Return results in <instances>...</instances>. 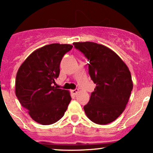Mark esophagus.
<instances>
[{
	"label": "esophagus",
	"mask_w": 153,
	"mask_h": 153,
	"mask_svg": "<svg viewBox=\"0 0 153 153\" xmlns=\"http://www.w3.org/2000/svg\"><path fill=\"white\" fill-rule=\"evenodd\" d=\"M79 92V90L78 88H75V89H74V90H72L71 91V93L73 94H74V95H76L77 94H78V93Z\"/></svg>",
	"instance_id": "esophagus-1"
}]
</instances>
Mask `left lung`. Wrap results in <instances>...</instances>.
<instances>
[{
  "instance_id": "obj_1",
  "label": "left lung",
  "mask_w": 153,
  "mask_h": 153,
  "mask_svg": "<svg viewBox=\"0 0 153 153\" xmlns=\"http://www.w3.org/2000/svg\"><path fill=\"white\" fill-rule=\"evenodd\" d=\"M88 59V73L96 85L83 108L90 120L98 124L114 122L122 114L133 88L130 71L111 49L97 43L74 42Z\"/></svg>"
}]
</instances>
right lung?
<instances>
[{"instance_id":"1","label":"right lung","mask_w":153,"mask_h":153,"mask_svg":"<svg viewBox=\"0 0 153 153\" xmlns=\"http://www.w3.org/2000/svg\"><path fill=\"white\" fill-rule=\"evenodd\" d=\"M73 47L58 43L45 45L34 51L17 72L16 96L31 119L42 125L59 120L71 101L69 91L52 85L59 75L62 57Z\"/></svg>"}]
</instances>
